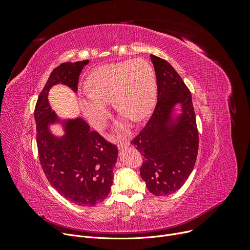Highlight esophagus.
Here are the masks:
<instances>
[{
  "mask_svg": "<svg viewBox=\"0 0 250 250\" xmlns=\"http://www.w3.org/2000/svg\"><path fill=\"white\" fill-rule=\"evenodd\" d=\"M129 145V142L128 141H125V142H123V143H120L117 145V148L118 149H124V148H125V147H127Z\"/></svg>",
  "mask_w": 250,
  "mask_h": 250,
  "instance_id": "esophagus-1",
  "label": "esophagus"
}]
</instances>
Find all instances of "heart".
Segmentation results:
<instances>
[{"mask_svg": "<svg viewBox=\"0 0 250 250\" xmlns=\"http://www.w3.org/2000/svg\"><path fill=\"white\" fill-rule=\"evenodd\" d=\"M87 90L80 92L81 107L90 124L101 129L109 115L108 104L134 122L146 118L154 108L157 96L155 74L143 59L104 64L91 72ZM117 126L125 129L121 122Z\"/></svg>", "mask_w": 250, "mask_h": 250, "instance_id": "obj_1", "label": "heart"}]
</instances>
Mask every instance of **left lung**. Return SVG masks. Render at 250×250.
<instances>
[{"instance_id":"obj_1","label":"left lung","mask_w":250,"mask_h":250,"mask_svg":"<svg viewBox=\"0 0 250 250\" xmlns=\"http://www.w3.org/2000/svg\"><path fill=\"white\" fill-rule=\"evenodd\" d=\"M150 57L158 98L149 122L130 144L144 156L140 173L147 188L165 196L178 190L190 175L199 151V133L188 88L168 62ZM177 104L179 115L175 114Z\"/></svg>"}]
</instances>
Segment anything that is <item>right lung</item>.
Returning <instances> with one entry per match:
<instances>
[{"label": "right lung", "instance_id": "add662e5", "mask_svg": "<svg viewBox=\"0 0 250 250\" xmlns=\"http://www.w3.org/2000/svg\"><path fill=\"white\" fill-rule=\"evenodd\" d=\"M88 62H62L51 72L38 96L34 118L39 161L51 187L75 205L93 207L110 191L118 150L97 132H91L83 118L61 120L48 102V91L57 84L77 92L79 76ZM56 123L65 132L61 137L49 128Z\"/></svg>", "mask_w": 250, "mask_h": 250}]
</instances>
